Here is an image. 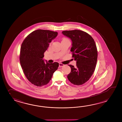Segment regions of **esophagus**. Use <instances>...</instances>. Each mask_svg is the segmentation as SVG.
<instances>
[{"instance_id": "1", "label": "esophagus", "mask_w": 122, "mask_h": 122, "mask_svg": "<svg viewBox=\"0 0 122 122\" xmlns=\"http://www.w3.org/2000/svg\"><path fill=\"white\" fill-rule=\"evenodd\" d=\"M64 66V65L62 63H59V67H63Z\"/></svg>"}]
</instances>
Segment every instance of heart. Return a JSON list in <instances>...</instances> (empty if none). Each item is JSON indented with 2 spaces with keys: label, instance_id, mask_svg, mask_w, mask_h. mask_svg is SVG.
I'll return each mask as SVG.
<instances>
[{
  "label": "heart",
  "instance_id": "b5f03b06",
  "mask_svg": "<svg viewBox=\"0 0 122 122\" xmlns=\"http://www.w3.org/2000/svg\"><path fill=\"white\" fill-rule=\"evenodd\" d=\"M66 39V38H63V39H62V40H63V39Z\"/></svg>",
  "mask_w": 122,
  "mask_h": 122
}]
</instances>
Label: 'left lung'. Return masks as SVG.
I'll list each match as a JSON object with an SVG mask.
<instances>
[{
	"label": "left lung",
	"mask_w": 122,
	"mask_h": 122,
	"mask_svg": "<svg viewBox=\"0 0 122 122\" xmlns=\"http://www.w3.org/2000/svg\"><path fill=\"white\" fill-rule=\"evenodd\" d=\"M62 33L72 41L71 51L76 61V66L68 65L71 72L68 79L76 85L84 84L92 76L97 63V51L95 41L88 34L81 30H64Z\"/></svg>",
	"instance_id": "8db88e82"
}]
</instances>
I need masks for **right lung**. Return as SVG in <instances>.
<instances>
[{"mask_svg":"<svg viewBox=\"0 0 122 122\" xmlns=\"http://www.w3.org/2000/svg\"><path fill=\"white\" fill-rule=\"evenodd\" d=\"M57 32L49 30H35L30 33L22 43L20 61L24 73L30 82L38 87L48 84L59 63H46L44 53L49 43L56 38Z\"/></svg>","mask_w":122,"mask_h":122,"instance_id":"add662e5","label":"right lung"}]
</instances>
